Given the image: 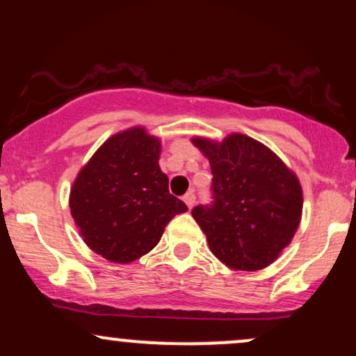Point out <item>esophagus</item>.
Masks as SVG:
<instances>
[{
    "mask_svg": "<svg viewBox=\"0 0 356 356\" xmlns=\"http://www.w3.org/2000/svg\"><path fill=\"white\" fill-rule=\"evenodd\" d=\"M182 201L187 204V207H189V209H192V207H194V204H195V194L192 191H189L187 194H184Z\"/></svg>",
    "mask_w": 356,
    "mask_h": 356,
    "instance_id": "obj_1",
    "label": "esophagus"
}]
</instances>
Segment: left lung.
Returning <instances> with one entry per match:
<instances>
[{"label":"left lung","instance_id":"obj_1","mask_svg":"<svg viewBox=\"0 0 356 356\" xmlns=\"http://www.w3.org/2000/svg\"><path fill=\"white\" fill-rule=\"evenodd\" d=\"M211 162L212 201L192 218L212 254L241 271L266 268L300 226L303 192L296 175L266 145L234 134L220 144L194 138Z\"/></svg>","mask_w":356,"mask_h":356}]
</instances>
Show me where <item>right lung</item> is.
I'll use <instances>...</instances> for the list:
<instances>
[{
    "instance_id": "1",
    "label": "right lung",
    "mask_w": 356,
    "mask_h": 356,
    "mask_svg": "<svg viewBox=\"0 0 356 356\" xmlns=\"http://www.w3.org/2000/svg\"><path fill=\"white\" fill-rule=\"evenodd\" d=\"M161 142L144 129L110 137L80 170L70 209L90 249L113 263H130L157 246L174 216L187 211L169 194L159 167Z\"/></svg>"
}]
</instances>
